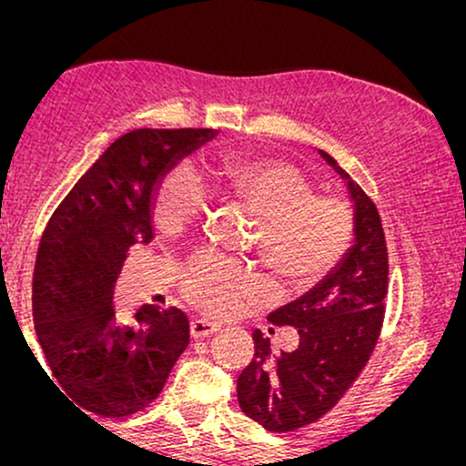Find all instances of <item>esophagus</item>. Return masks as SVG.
Segmentation results:
<instances>
[{
  "mask_svg": "<svg viewBox=\"0 0 466 466\" xmlns=\"http://www.w3.org/2000/svg\"><path fill=\"white\" fill-rule=\"evenodd\" d=\"M218 330V324L208 322V319H192L190 322V337L192 339H206Z\"/></svg>",
  "mask_w": 466,
  "mask_h": 466,
  "instance_id": "1",
  "label": "esophagus"
}]
</instances>
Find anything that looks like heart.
<instances>
[{
    "label": "heart",
    "instance_id": "heart-1",
    "mask_svg": "<svg viewBox=\"0 0 466 466\" xmlns=\"http://www.w3.org/2000/svg\"><path fill=\"white\" fill-rule=\"evenodd\" d=\"M218 192L256 218V249L263 263L291 285H313L339 265L355 234L344 201L315 197L313 184L293 164L271 157H229L210 166ZM206 206L201 181L188 166H175L153 192V217L166 232H179ZM263 291L248 267L201 251L184 271V296L212 315L232 313Z\"/></svg>",
    "mask_w": 466,
    "mask_h": 466
}]
</instances>
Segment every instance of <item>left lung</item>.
I'll use <instances>...</instances> for the list:
<instances>
[{
	"mask_svg": "<svg viewBox=\"0 0 466 466\" xmlns=\"http://www.w3.org/2000/svg\"><path fill=\"white\" fill-rule=\"evenodd\" d=\"M319 153L349 181L355 245L307 296L267 318L274 326L298 329L296 350L271 352L260 330L251 335L254 360L237 381L238 405L274 434L311 425L339 403L370 360L386 315L388 248L381 217L335 159Z\"/></svg>",
	"mask_w": 466,
	"mask_h": 466,
	"instance_id": "obj_1",
	"label": "left lung"
}]
</instances>
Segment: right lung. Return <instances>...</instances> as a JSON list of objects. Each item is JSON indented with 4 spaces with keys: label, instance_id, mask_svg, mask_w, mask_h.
Here are the masks:
<instances>
[{
    "label": "right lung",
    "instance_id": "right-lung-1",
    "mask_svg": "<svg viewBox=\"0 0 466 466\" xmlns=\"http://www.w3.org/2000/svg\"><path fill=\"white\" fill-rule=\"evenodd\" d=\"M212 129H136L96 159L47 221L32 318L52 374L78 410L125 419L151 405L190 339L179 309L144 304L120 322L114 287L127 251L153 238L151 192ZM55 383V381H52Z\"/></svg>",
    "mask_w": 466,
    "mask_h": 466
}]
</instances>
